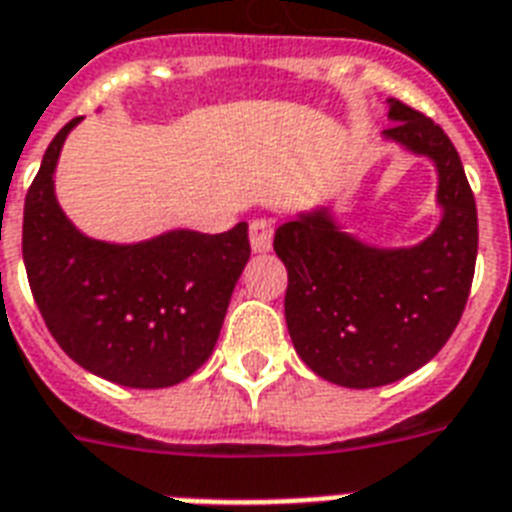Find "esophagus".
<instances>
[{"label":"esophagus","mask_w":512,"mask_h":512,"mask_svg":"<svg viewBox=\"0 0 512 512\" xmlns=\"http://www.w3.org/2000/svg\"><path fill=\"white\" fill-rule=\"evenodd\" d=\"M249 244L255 252H268L273 244V223L268 217H255L249 223Z\"/></svg>","instance_id":"esophagus-1"}]
</instances>
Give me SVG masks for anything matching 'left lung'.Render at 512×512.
Returning <instances> with one entry per match:
<instances>
[{"label": "left lung", "instance_id": "left-lung-1", "mask_svg": "<svg viewBox=\"0 0 512 512\" xmlns=\"http://www.w3.org/2000/svg\"><path fill=\"white\" fill-rule=\"evenodd\" d=\"M388 103L385 138L436 162L444 217L433 236L412 249L366 247L327 209L273 236L287 265L284 316L297 356L342 388H380L428 364L460 324L476 271V199L457 148L433 119Z\"/></svg>", "mask_w": 512, "mask_h": 512}]
</instances>
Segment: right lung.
<instances>
[{
    "label": "right lung",
    "instance_id": "add662e5",
    "mask_svg": "<svg viewBox=\"0 0 512 512\" xmlns=\"http://www.w3.org/2000/svg\"><path fill=\"white\" fill-rule=\"evenodd\" d=\"M79 116L52 138L23 207L31 295L58 345L87 372L127 388H170L215 350L249 260L247 223L170 231L143 244L87 239L58 207L52 172Z\"/></svg>",
    "mask_w": 512,
    "mask_h": 512
}]
</instances>
